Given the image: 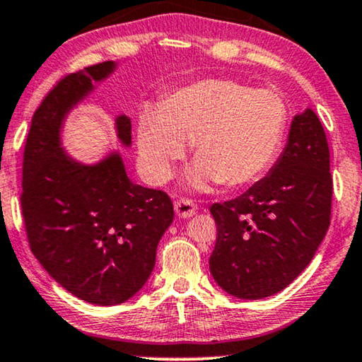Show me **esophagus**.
Here are the masks:
<instances>
[{"mask_svg": "<svg viewBox=\"0 0 362 362\" xmlns=\"http://www.w3.org/2000/svg\"><path fill=\"white\" fill-rule=\"evenodd\" d=\"M173 209H175V215L178 216V218H190V216L195 214L194 202L189 199L177 200L175 205H173Z\"/></svg>", "mask_w": 362, "mask_h": 362, "instance_id": "1", "label": "esophagus"}]
</instances>
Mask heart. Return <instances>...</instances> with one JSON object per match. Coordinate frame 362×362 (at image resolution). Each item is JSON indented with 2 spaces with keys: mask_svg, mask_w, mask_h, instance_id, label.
<instances>
[{
  "mask_svg": "<svg viewBox=\"0 0 362 362\" xmlns=\"http://www.w3.org/2000/svg\"><path fill=\"white\" fill-rule=\"evenodd\" d=\"M286 105L269 89L231 79H202L173 90L137 124L139 162L152 184L170 178L192 141L189 185L242 187L272 165L286 127Z\"/></svg>",
  "mask_w": 362,
  "mask_h": 362,
  "instance_id": "heart-1",
  "label": "heart"
}]
</instances>
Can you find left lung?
<instances>
[{
  "mask_svg": "<svg viewBox=\"0 0 362 362\" xmlns=\"http://www.w3.org/2000/svg\"><path fill=\"white\" fill-rule=\"evenodd\" d=\"M332 178L325 129L305 109L272 170L237 199L211 205L216 243L210 273L240 300H262L296 279L331 220Z\"/></svg>",
  "mask_w": 362,
  "mask_h": 362,
  "instance_id": "8db88e82",
  "label": "left lung"
}]
</instances>
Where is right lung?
Instances as JSON below:
<instances>
[{
	"label": "right lung",
	"mask_w": 362,
	"mask_h": 362,
	"mask_svg": "<svg viewBox=\"0 0 362 362\" xmlns=\"http://www.w3.org/2000/svg\"><path fill=\"white\" fill-rule=\"evenodd\" d=\"M115 69L105 61L61 79L33 115L23 158L31 252L62 288L100 306L131 300L146 285L173 220L168 195L134 184L119 151L84 163L62 147L67 115ZM114 125L120 146L131 147V117L120 114Z\"/></svg>",
	"instance_id": "add662e5"
}]
</instances>
